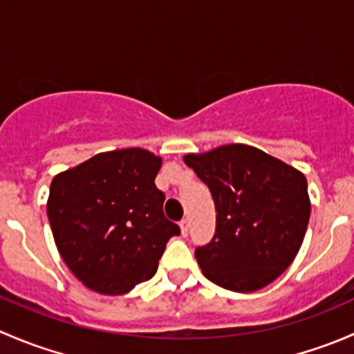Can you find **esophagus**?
Here are the masks:
<instances>
[{"instance_id": "34e87169", "label": "esophagus", "mask_w": 354, "mask_h": 354, "mask_svg": "<svg viewBox=\"0 0 354 354\" xmlns=\"http://www.w3.org/2000/svg\"><path fill=\"white\" fill-rule=\"evenodd\" d=\"M180 227H181V234H183V236H188V231H190V221L181 219Z\"/></svg>"}]
</instances>
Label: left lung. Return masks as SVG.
<instances>
[{
  "instance_id": "left-lung-1",
  "label": "left lung",
  "mask_w": 354,
  "mask_h": 354,
  "mask_svg": "<svg viewBox=\"0 0 354 354\" xmlns=\"http://www.w3.org/2000/svg\"><path fill=\"white\" fill-rule=\"evenodd\" d=\"M183 160L209 187L217 212L214 238L195 250L203 276L236 292L277 279L295 260L308 226L305 174L243 144Z\"/></svg>"
}]
</instances>
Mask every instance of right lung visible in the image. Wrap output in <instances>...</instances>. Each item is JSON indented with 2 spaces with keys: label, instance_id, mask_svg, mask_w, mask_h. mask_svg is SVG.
<instances>
[{
  "label": "right lung",
  "instance_id": "add662e5",
  "mask_svg": "<svg viewBox=\"0 0 354 354\" xmlns=\"http://www.w3.org/2000/svg\"><path fill=\"white\" fill-rule=\"evenodd\" d=\"M160 157L144 149L101 152L56 174L48 217L68 269L88 289L124 295L156 274L178 224L162 212Z\"/></svg>",
  "mask_w": 354,
  "mask_h": 354
}]
</instances>
